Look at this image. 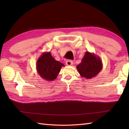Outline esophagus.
Wrapping results in <instances>:
<instances>
[{
  "label": "esophagus",
  "instance_id": "34e87169",
  "mask_svg": "<svg viewBox=\"0 0 129 129\" xmlns=\"http://www.w3.org/2000/svg\"><path fill=\"white\" fill-rule=\"evenodd\" d=\"M66 65L68 66H72L73 64V62L72 60H67L66 62Z\"/></svg>",
  "mask_w": 129,
  "mask_h": 129
}]
</instances>
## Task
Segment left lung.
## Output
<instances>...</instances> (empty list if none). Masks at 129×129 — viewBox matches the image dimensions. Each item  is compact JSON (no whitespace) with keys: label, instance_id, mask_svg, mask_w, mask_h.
Returning a JSON list of instances; mask_svg holds the SVG:
<instances>
[{"label":"left lung","instance_id":"left-lung-1","mask_svg":"<svg viewBox=\"0 0 129 129\" xmlns=\"http://www.w3.org/2000/svg\"><path fill=\"white\" fill-rule=\"evenodd\" d=\"M76 68L82 77L90 79L95 77L102 69V61L94 53L87 51Z\"/></svg>","mask_w":129,"mask_h":129}]
</instances>
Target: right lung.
<instances>
[{
	"label": "right lung",
	"mask_w": 129,
	"mask_h": 129,
	"mask_svg": "<svg viewBox=\"0 0 129 129\" xmlns=\"http://www.w3.org/2000/svg\"><path fill=\"white\" fill-rule=\"evenodd\" d=\"M62 67H64V65L55 60L51 53L44 52L38 59L36 68L42 79L52 81L56 79Z\"/></svg>",
	"instance_id": "add662e5"
}]
</instances>
